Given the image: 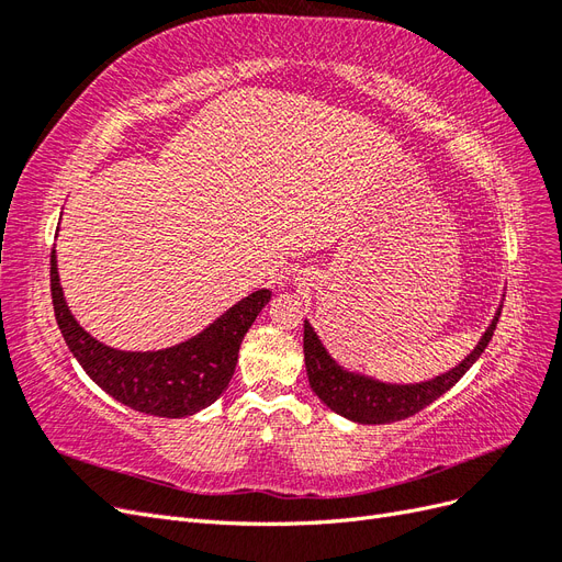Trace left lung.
<instances>
[{"label":"left lung","instance_id":"obj_1","mask_svg":"<svg viewBox=\"0 0 562 562\" xmlns=\"http://www.w3.org/2000/svg\"><path fill=\"white\" fill-rule=\"evenodd\" d=\"M502 310L492 318L490 328L481 337V342L467 356V359L448 370L446 375H438L436 380L419 382V384H384L366 375H356L345 368H339L326 347L321 345L318 335L304 321V366H307L310 384L314 394L326 403L333 413L342 415L351 422L359 424H389L405 417H413L424 407L431 405L436 398L446 394L464 372L481 359L492 333L497 328Z\"/></svg>","mask_w":562,"mask_h":562}]
</instances>
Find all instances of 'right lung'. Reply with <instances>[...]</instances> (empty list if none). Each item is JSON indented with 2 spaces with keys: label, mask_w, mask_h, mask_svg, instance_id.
<instances>
[{
  "label": "right lung",
  "mask_w": 562,
  "mask_h": 562,
  "mask_svg": "<svg viewBox=\"0 0 562 562\" xmlns=\"http://www.w3.org/2000/svg\"><path fill=\"white\" fill-rule=\"evenodd\" d=\"M50 297L65 345L100 389L145 415L187 417L217 401L227 389L241 339L271 293H250L203 333L161 351H119L83 330L63 297L56 250H50Z\"/></svg>",
  "instance_id": "right-lung-1"
}]
</instances>
